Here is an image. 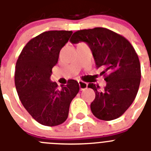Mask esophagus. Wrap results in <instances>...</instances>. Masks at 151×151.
Masks as SVG:
<instances>
[{
    "label": "esophagus",
    "mask_w": 151,
    "mask_h": 151,
    "mask_svg": "<svg viewBox=\"0 0 151 151\" xmlns=\"http://www.w3.org/2000/svg\"><path fill=\"white\" fill-rule=\"evenodd\" d=\"M78 83L80 90H84L86 88H87V87H88V84L85 82H83V81H78Z\"/></svg>",
    "instance_id": "1"
}]
</instances>
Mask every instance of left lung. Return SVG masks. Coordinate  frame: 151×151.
<instances>
[{
  "label": "left lung",
  "mask_w": 151,
  "mask_h": 151,
  "mask_svg": "<svg viewBox=\"0 0 151 151\" xmlns=\"http://www.w3.org/2000/svg\"><path fill=\"white\" fill-rule=\"evenodd\" d=\"M72 44L84 42L91 49L97 68L104 71L106 86L89 83L95 92L91 110L96 118L111 121L122 116L133 104L141 81V66L136 50L124 36L104 27L81 29L73 34Z\"/></svg>",
  "instance_id": "left-lung-1"
}]
</instances>
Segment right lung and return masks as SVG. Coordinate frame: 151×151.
I'll list each match as a JSON object with an SVG mask.
<instances>
[{"mask_svg": "<svg viewBox=\"0 0 151 151\" xmlns=\"http://www.w3.org/2000/svg\"><path fill=\"white\" fill-rule=\"evenodd\" d=\"M71 34L66 30L44 32L27 42L17 60L15 84L19 99L29 115L45 126L65 122L71 101L80 90L74 80H69L61 90L50 80L60 50Z\"/></svg>", "mask_w": 151, "mask_h": 151, "instance_id": "obj_1", "label": "right lung"}]
</instances>
